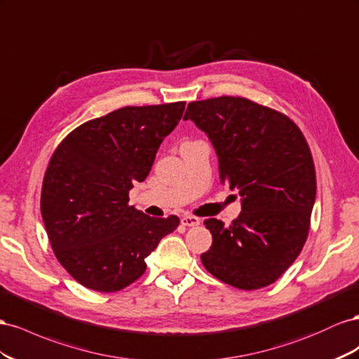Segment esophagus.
I'll list each match as a JSON object with an SVG mask.
<instances>
[{
    "instance_id": "1",
    "label": "esophagus",
    "mask_w": 359,
    "mask_h": 359,
    "mask_svg": "<svg viewBox=\"0 0 359 359\" xmlns=\"http://www.w3.org/2000/svg\"><path fill=\"white\" fill-rule=\"evenodd\" d=\"M180 221L183 225H187V227H196V225H198L201 222L200 218L191 217V215H187V217H183Z\"/></svg>"
}]
</instances>
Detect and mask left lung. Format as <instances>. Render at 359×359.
Listing matches in <instances>:
<instances>
[{"label":"left lung","mask_w":359,"mask_h":359,"mask_svg":"<svg viewBox=\"0 0 359 359\" xmlns=\"http://www.w3.org/2000/svg\"><path fill=\"white\" fill-rule=\"evenodd\" d=\"M192 120L210 140L222 185L238 189L242 212L230 225L206 219L212 247L201 262L242 290L266 287L298 257L316 200L313 156L301 129L281 112L245 97L191 102Z\"/></svg>","instance_id":"left-lung-1"}]
</instances>
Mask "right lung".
Masks as SVG:
<instances>
[{
	"label": "right lung",
	"mask_w": 359,
	"mask_h": 359,
	"mask_svg": "<svg viewBox=\"0 0 359 359\" xmlns=\"http://www.w3.org/2000/svg\"><path fill=\"white\" fill-rule=\"evenodd\" d=\"M185 102L125 107L90 120L61 141L45 172L40 210L61 266L96 292H117L146 272V257L179 218L129 206V191L151 170L179 125Z\"/></svg>",
	"instance_id": "1"
}]
</instances>
